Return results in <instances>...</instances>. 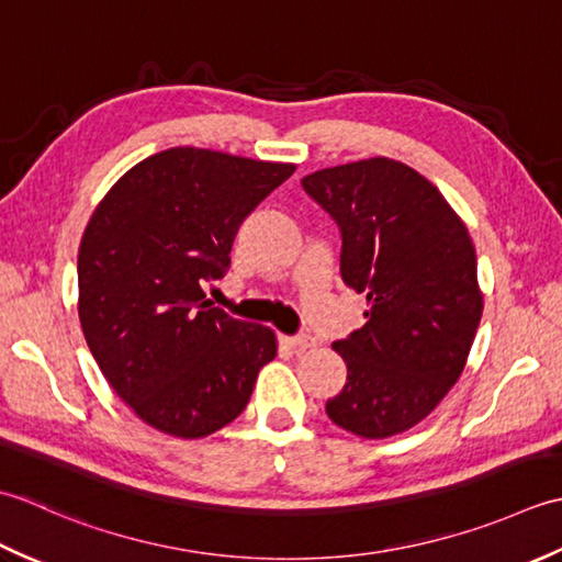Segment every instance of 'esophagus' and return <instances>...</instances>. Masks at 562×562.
<instances>
[{
	"mask_svg": "<svg viewBox=\"0 0 562 562\" xmlns=\"http://www.w3.org/2000/svg\"><path fill=\"white\" fill-rule=\"evenodd\" d=\"M283 341H285V345H289L291 349H295V351H305V349L315 347V339H313L311 335H293V337H283Z\"/></svg>",
	"mask_w": 562,
	"mask_h": 562,
	"instance_id": "obj_1",
	"label": "esophagus"
}]
</instances>
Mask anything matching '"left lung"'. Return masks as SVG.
<instances>
[{
    "label": "left lung",
    "mask_w": 562,
    "mask_h": 562,
    "mask_svg": "<svg viewBox=\"0 0 562 562\" xmlns=\"http://www.w3.org/2000/svg\"><path fill=\"white\" fill-rule=\"evenodd\" d=\"M303 189L337 223L341 281L366 325L331 345L347 383L327 417L363 439L415 427L463 373L483 315L465 225L441 191L387 157L319 169Z\"/></svg>",
    "instance_id": "8db88e82"
}]
</instances>
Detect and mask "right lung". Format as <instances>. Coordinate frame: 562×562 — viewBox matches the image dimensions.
Masks as SVG:
<instances>
[{"label": "right lung", "instance_id": "obj_1", "mask_svg": "<svg viewBox=\"0 0 562 562\" xmlns=\"http://www.w3.org/2000/svg\"><path fill=\"white\" fill-rule=\"evenodd\" d=\"M293 171L169 147L97 205L77 257L79 323L109 385L150 427L181 439L223 429L277 357L269 327L227 315L201 285L225 277L239 225Z\"/></svg>", "mask_w": 562, "mask_h": 562}]
</instances>
